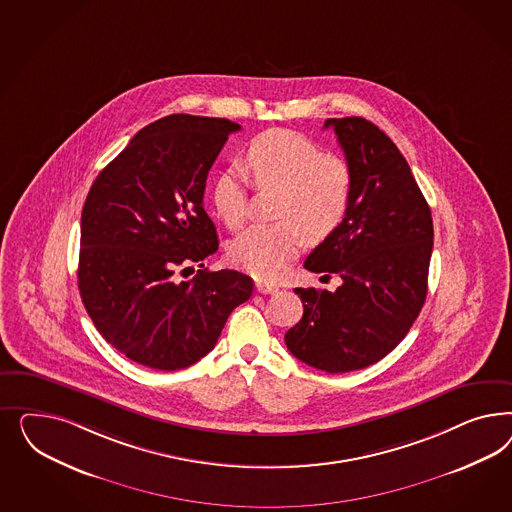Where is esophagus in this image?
<instances>
[{
    "label": "esophagus",
    "instance_id": "obj_1",
    "mask_svg": "<svg viewBox=\"0 0 512 512\" xmlns=\"http://www.w3.org/2000/svg\"><path fill=\"white\" fill-rule=\"evenodd\" d=\"M255 289H257V293H261V295H272V293H278V285H274V283H270V281H263V279H259L257 283H255Z\"/></svg>",
    "mask_w": 512,
    "mask_h": 512
}]
</instances>
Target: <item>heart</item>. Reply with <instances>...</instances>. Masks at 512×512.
Segmentation results:
<instances>
[{
  "instance_id": "heart-1",
  "label": "heart",
  "mask_w": 512,
  "mask_h": 512,
  "mask_svg": "<svg viewBox=\"0 0 512 512\" xmlns=\"http://www.w3.org/2000/svg\"><path fill=\"white\" fill-rule=\"evenodd\" d=\"M242 167L253 186L279 189L276 223L253 225L231 246V257L257 278L276 279L302 248L336 233L353 201V172L345 159L325 154L313 140L268 129L251 139ZM217 217L240 229L248 219V184L238 172H221L212 189Z\"/></svg>"
}]
</instances>
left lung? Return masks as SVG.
<instances>
[{"instance_id": "8db88e82", "label": "left lung", "mask_w": 512, "mask_h": 512, "mask_svg": "<svg viewBox=\"0 0 512 512\" xmlns=\"http://www.w3.org/2000/svg\"><path fill=\"white\" fill-rule=\"evenodd\" d=\"M353 172V201L340 229L311 251L304 268L336 274L332 293L295 289L304 313L287 349L317 370H362L405 338L428 293L434 248L430 206L396 144L366 118H330ZM323 276V278H325Z\"/></svg>"}]
</instances>
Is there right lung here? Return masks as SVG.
<instances>
[{
    "label": "right lung",
    "mask_w": 512,
    "mask_h": 512,
    "mask_svg": "<svg viewBox=\"0 0 512 512\" xmlns=\"http://www.w3.org/2000/svg\"><path fill=\"white\" fill-rule=\"evenodd\" d=\"M240 125L171 114L146 125L99 172L80 219L78 291L99 334L142 366L174 372L208 355L253 279L210 272L217 233L202 197ZM199 263L191 280L177 276Z\"/></svg>",
    "instance_id": "right-lung-1"
}]
</instances>
